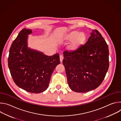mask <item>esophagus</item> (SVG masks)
<instances>
[{
	"instance_id": "1",
	"label": "esophagus",
	"mask_w": 121,
	"mask_h": 121,
	"mask_svg": "<svg viewBox=\"0 0 121 121\" xmlns=\"http://www.w3.org/2000/svg\"><path fill=\"white\" fill-rule=\"evenodd\" d=\"M63 59H64L63 56L62 55H60V62H62Z\"/></svg>"
}]
</instances>
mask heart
<instances>
[{"label": "heart", "instance_id": "obj_1", "mask_svg": "<svg viewBox=\"0 0 121 121\" xmlns=\"http://www.w3.org/2000/svg\"><path fill=\"white\" fill-rule=\"evenodd\" d=\"M87 40V35L85 32L73 30L61 37L59 41L61 42L72 41L68 46V49L75 51L83 45Z\"/></svg>", "mask_w": 121, "mask_h": 121}]
</instances>
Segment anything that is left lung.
Returning a JSON list of instances; mask_svg holds the SVG:
<instances>
[{"label": "left lung", "instance_id": "8db88e82", "mask_svg": "<svg viewBox=\"0 0 121 121\" xmlns=\"http://www.w3.org/2000/svg\"><path fill=\"white\" fill-rule=\"evenodd\" d=\"M69 87L75 92H86L97 88L106 76L109 66L108 46L96 30L84 45L75 51L63 53Z\"/></svg>", "mask_w": 121, "mask_h": 121}]
</instances>
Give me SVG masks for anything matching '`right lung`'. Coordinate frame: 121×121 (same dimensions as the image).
Here are the masks:
<instances>
[{
	"instance_id": "add662e5",
	"label": "right lung",
	"mask_w": 121,
	"mask_h": 121,
	"mask_svg": "<svg viewBox=\"0 0 121 121\" xmlns=\"http://www.w3.org/2000/svg\"><path fill=\"white\" fill-rule=\"evenodd\" d=\"M30 29H23L13 42L8 57V66L15 83L26 91L39 93L48 88L52 74L59 64V54L48 56L28 48Z\"/></svg>"
}]
</instances>
